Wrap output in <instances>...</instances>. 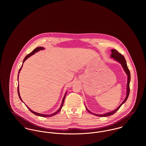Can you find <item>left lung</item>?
I'll return each instance as SVG.
<instances>
[{
    "label": "left lung",
    "mask_w": 146,
    "mask_h": 146,
    "mask_svg": "<svg viewBox=\"0 0 146 146\" xmlns=\"http://www.w3.org/2000/svg\"><path fill=\"white\" fill-rule=\"evenodd\" d=\"M111 53L112 54H111V57L112 58H113L115 61H117L118 62L120 63L124 71L125 72V73L126 74L127 76V88H126V96L125 97V100L121 104L116 108L115 109V110L112 111H111L110 112H108V113H104L103 115H98V114H96V113H92V112H90L89 110H88L87 109V108L86 107V109L88 110V111L90 113H92L94 115H96V116H101V117H106V116H110V115H112L113 114H114L120 108V107L122 106V104H124L126 102V101L127 100L128 97H129V93H130V87H129V84H130V71L127 66V64H126V60H125V57L121 54H120V53H119L116 49H111Z\"/></svg>",
    "instance_id": "1"
}]
</instances>
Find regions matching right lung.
Here are the masks:
<instances>
[{
	"instance_id": "add662e5",
	"label": "right lung",
	"mask_w": 146,
	"mask_h": 146,
	"mask_svg": "<svg viewBox=\"0 0 146 146\" xmlns=\"http://www.w3.org/2000/svg\"><path fill=\"white\" fill-rule=\"evenodd\" d=\"M43 49H44V48H43V47H42V46H39V47H37V48H36L34 50H33V51L31 52V53H29V54H27L26 57H25V58H24V60H23V63H22V66L21 67V68H20V70H19V74H18V80H19V74H20V71H21V68H22V66H23V63H24V62L28 58H29L30 57H31L32 55H33L34 54H35L36 52H38V51H39V50H43ZM17 89H18V94H19V98H20V100H21V101H22V102H23L22 101V99H21V97H20V92H19V85H18V88H17ZM66 93H67V92H66V93H65V94H64V97H63V98L62 100V104L61 105V107H60V108L56 111V112H55L54 113H52V114H50V115H44V114H42V113H38V112H34V111H33V110H31L29 107H28L26 104V107H27V108L32 112V113H33L34 114H35V115H37V116H42V117H50V116H54V115H56L58 112H59L60 111V110H61V108H62V107L63 104V102H64V98H65V97H66ZM24 103V102H23Z\"/></svg>"
}]
</instances>
